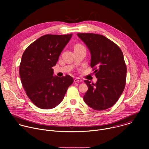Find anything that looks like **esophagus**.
I'll use <instances>...</instances> for the list:
<instances>
[{
  "label": "esophagus",
  "instance_id": "esophagus-1",
  "mask_svg": "<svg viewBox=\"0 0 149 149\" xmlns=\"http://www.w3.org/2000/svg\"><path fill=\"white\" fill-rule=\"evenodd\" d=\"M74 81L75 82H82V79H81V78H74Z\"/></svg>",
  "mask_w": 149,
  "mask_h": 149
}]
</instances>
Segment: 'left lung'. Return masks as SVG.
Here are the masks:
<instances>
[{"mask_svg": "<svg viewBox=\"0 0 149 149\" xmlns=\"http://www.w3.org/2000/svg\"><path fill=\"white\" fill-rule=\"evenodd\" d=\"M91 54V67L97 81L91 84L85 80L88 91L84 102L96 110L113 106L122 94L125 85L127 68L120 48L103 35L91 33H77Z\"/></svg>", "mask_w": 149, "mask_h": 149, "instance_id": "left-lung-1", "label": "left lung"}]
</instances>
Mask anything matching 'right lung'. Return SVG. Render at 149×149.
Wrapping results in <instances>:
<instances>
[{"label":"right lung","mask_w":149,"mask_h":149,"mask_svg":"<svg viewBox=\"0 0 149 149\" xmlns=\"http://www.w3.org/2000/svg\"><path fill=\"white\" fill-rule=\"evenodd\" d=\"M72 34L45 35L32 43L24 52L19 75L31 101L42 109H51L64 98L73 78L54 75L55 67Z\"/></svg>","instance_id":"add662e5"}]
</instances>
